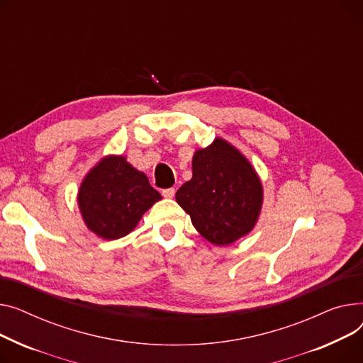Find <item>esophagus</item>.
I'll list each match as a JSON object with an SVG mask.
<instances>
[{"instance_id": "34e87169", "label": "esophagus", "mask_w": 363, "mask_h": 363, "mask_svg": "<svg viewBox=\"0 0 363 363\" xmlns=\"http://www.w3.org/2000/svg\"><path fill=\"white\" fill-rule=\"evenodd\" d=\"M174 195H176V189H174V187H169V189H164V190H162V196H164V198L172 199Z\"/></svg>"}]
</instances>
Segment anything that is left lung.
Returning a JSON list of instances; mask_svg holds the SVG:
<instances>
[{
	"instance_id": "1",
	"label": "left lung",
	"mask_w": 363,
	"mask_h": 363,
	"mask_svg": "<svg viewBox=\"0 0 363 363\" xmlns=\"http://www.w3.org/2000/svg\"><path fill=\"white\" fill-rule=\"evenodd\" d=\"M194 176L176 194L202 236L217 246L231 245L255 227L262 208V183L236 147L217 138L198 149Z\"/></svg>"
}]
</instances>
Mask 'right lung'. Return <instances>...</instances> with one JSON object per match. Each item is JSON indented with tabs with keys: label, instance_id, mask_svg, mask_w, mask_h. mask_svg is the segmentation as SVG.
Wrapping results in <instances>:
<instances>
[{
	"label": "right lung",
	"instance_id": "right-lung-1",
	"mask_svg": "<svg viewBox=\"0 0 363 363\" xmlns=\"http://www.w3.org/2000/svg\"><path fill=\"white\" fill-rule=\"evenodd\" d=\"M160 199V191L123 155L102 158L83 179L77 194L84 224L105 240L127 236Z\"/></svg>",
	"mask_w": 363,
	"mask_h": 363
}]
</instances>
